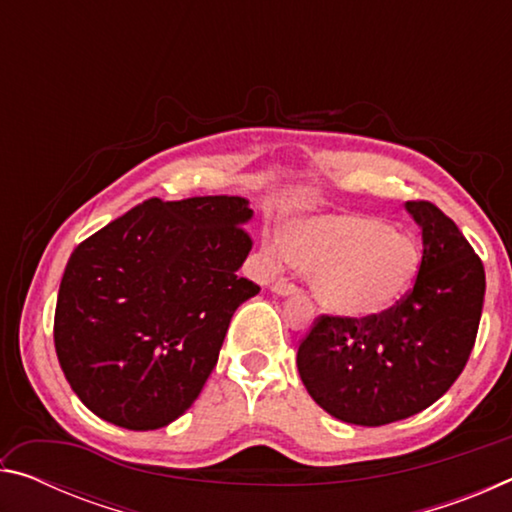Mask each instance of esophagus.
<instances>
[{
  "label": "esophagus",
  "instance_id": "esophagus-1",
  "mask_svg": "<svg viewBox=\"0 0 512 512\" xmlns=\"http://www.w3.org/2000/svg\"><path fill=\"white\" fill-rule=\"evenodd\" d=\"M271 291L275 293V296H282V298H289V296H296L298 293V289L293 287L291 282H287V280H277L273 287H271Z\"/></svg>",
  "mask_w": 512,
  "mask_h": 512
}]
</instances>
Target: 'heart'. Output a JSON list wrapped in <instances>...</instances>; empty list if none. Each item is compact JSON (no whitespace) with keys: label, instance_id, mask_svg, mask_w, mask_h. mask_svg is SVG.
Here are the masks:
<instances>
[{"label":"heart","instance_id":"heart-1","mask_svg":"<svg viewBox=\"0 0 512 512\" xmlns=\"http://www.w3.org/2000/svg\"><path fill=\"white\" fill-rule=\"evenodd\" d=\"M266 253L307 273L320 307L341 318H370L393 309L413 289L422 246L370 214H323L287 225Z\"/></svg>","mask_w":512,"mask_h":512}]
</instances>
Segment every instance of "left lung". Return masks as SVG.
<instances>
[{"label": "left lung", "mask_w": 512, "mask_h": 512, "mask_svg": "<svg viewBox=\"0 0 512 512\" xmlns=\"http://www.w3.org/2000/svg\"><path fill=\"white\" fill-rule=\"evenodd\" d=\"M404 210L422 232L413 291L379 316H323L298 348L307 393L359 427L411 418L443 397L470 359L483 311V264L456 223L427 201Z\"/></svg>", "instance_id": "8db88e82"}]
</instances>
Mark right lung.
I'll list each match as a JSON object with an SVG mask.
<instances>
[{
    "label": "right lung",
    "mask_w": 512,
    "mask_h": 512,
    "mask_svg": "<svg viewBox=\"0 0 512 512\" xmlns=\"http://www.w3.org/2000/svg\"><path fill=\"white\" fill-rule=\"evenodd\" d=\"M241 196L151 198L74 250L54 343L72 391L101 420L167 427L194 404L230 318L259 293L237 271L253 248Z\"/></svg>",
    "instance_id": "obj_1"
}]
</instances>
